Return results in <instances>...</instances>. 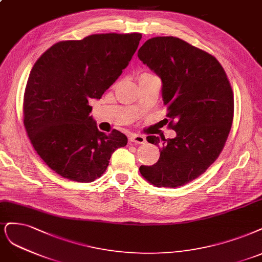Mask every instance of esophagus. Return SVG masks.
Masks as SVG:
<instances>
[{"label":"esophagus","instance_id":"obj_1","mask_svg":"<svg viewBox=\"0 0 262 262\" xmlns=\"http://www.w3.org/2000/svg\"><path fill=\"white\" fill-rule=\"evenodd\" d=\"M130 141L137 144H144L146 142V138L144 135H139V134H133L130 137Z\"/></svg>","mask_w":262,"mask_h":262}]
</instances>
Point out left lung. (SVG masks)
<instances>
[{"mask_svg": "<svg viewBox=\"0 0 262 262\" xmlns=\"http://www.w3.org/2000/svg\"><path fill=\"white\" fill-rule=\"evenodd\" d=\"M138 56L161 79L169 125L177 133L168 140L146 138L160 146V156L140 172L158 187L182 186L203 174L224 147L234 113L231 84L217 59L179 38H151Z\"/></svg>", "mask_w": 262, "mask_h": 262, "instance_id": "obj_1", "label": "left lung"}]
</instances>
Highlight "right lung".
Listing matches in <instances>:
<instances>
[{
  "mask_svg": "<svg viewBox=\"0 0 262 262\" xmlns=\"http://www.w3.org/2000/svg\"><path fill=\"white\" fill-rule=\"evenodd\" d=\"M141 33L92 34L60 41L35 61L24 95V124L38 155L53 171L92 182L113 152L127 145L118 130L101 132L90 116V98L100 100L137 51Z\"/></svg>",
  "mask_w": 262,
  "mask_h": 262,
  "instance_id": "1",
  "label": "right lung"
}]
</instances>
